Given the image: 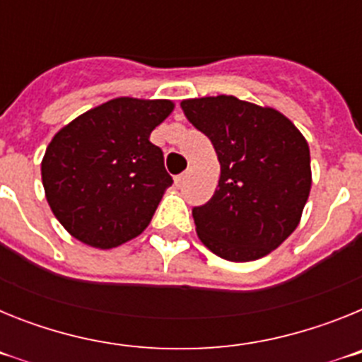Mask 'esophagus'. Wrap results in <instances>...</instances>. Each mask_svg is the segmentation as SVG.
<instances>
[{
    "mask_svg": "<svg viewBox=\"0 0 362 362\" xmlns=\"http://www.w3.org/2000/svg\"><path fill=\"white\" fill-rule=\"evenodd\" d=\"M187 177H188V174H187V172H185V174H179V175H175V179H174V181H175V187H177V188H181V187H183V185H185V181H187Z\"/></svg>",
    "mask_w": 362,
    "mask_h": 362,
    "instance_id": "1",
    "label": "esophagus"
}]
</instances>
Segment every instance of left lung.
I'll list each match as a JSON object with an SVG mask.
<instances>
[{"mask_svg":"<svg viewBox=\"0 0 362 362\" xmlns=\"http://www.w3.org/2000/svg\"><path fill=\"white\" fill-rule=\"evenodd\" d=\"M181 108L221 163L214 196L192 209L199 239L235 263L276 250L299 225L312 187L303 134L281 112L233 95L187 99Z\"/></svg>","mask_w":362,"mask_h":362,"instance_id":"left-lung-1","label":"left lung"}]
</instances>
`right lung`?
<instances>
[{"label": "right lung", "mask_w": 362, "mask_h": 362, "mask_svg": "<svg viewBox=\"0 0 362 362\" xmlns=\"http://www.w3.org/2000/svg\"><path fill=\"white\" fill-rule=\"evenodd\" d=\"M174 105L117 98L76 117L47 146L41 177L57 221L85 245L114 248L148 226L174 183L150 132Z\"/></svg>", "instance_id": "1"}]
</instances>
